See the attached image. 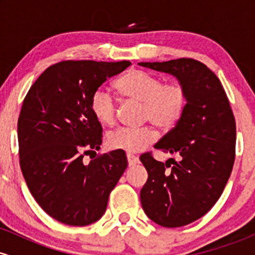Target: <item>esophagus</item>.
Instances as JSON below:
<instances>
[{
    "instance_id": "obj_1",
    "label": "esophagus",
    "mask_w": 255,
    "mask_h": 255,
    "mask_svg": "<svg viewBox=\"0 0 255 255\" xmlns=\"http://www.w3.org/2000/svg\"><path fill=\"white\" fill-rule=\"evenodd\" d=\"M127 160H128V165L129 166H134V165L139 164V158L131 153L127 154Z\"/></svg>"
}]
</instances>
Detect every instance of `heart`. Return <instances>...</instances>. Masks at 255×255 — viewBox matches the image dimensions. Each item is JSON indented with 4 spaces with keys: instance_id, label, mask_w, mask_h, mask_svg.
Instances as JSON below:
<instances>
[{
    "instance_id": "heart-1",
    "label": "heart",
    "mask_w": 255,
    "mask_h": 255,
    "mask_svg": "<svg viewBox=\"0 0 255 255\" xmlns=\"http://www.w3.org/2000/svg\"><path fill=\"white\" fill-rule=\"evenodd\" d=\"M121 97L141 103V121H151L157 127L169 129L182 118L187 107V92L180 84H165L162 78L141 69H131L115 83ZM90 109L101 125L111 126L116 120V104L103 87L92 93ZM157 139L152 126L140 128H119L108 136V145L114 150L136 153L145 150Z\"/></svg>"
}]
</instances>
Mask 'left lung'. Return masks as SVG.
Masks as SVG:
<instances>
[{
	"instance_id": "left-lung-1",
	"label": "left lung",
	"mask_w": 255,
	"mask_h": 255,
	"mask_svg": "<svg viewBox=\"0 0 255 255\" xmlns=\"http://www.w3.org/2000/svg\"><path fill=\"white\" fill-rule=\"evenodd\" d=\"M139 66L172 75L187 92L182 118L154 145L177 154V162L170 158L164 164L150 153L140 157L148 174L140 191L145 213L162 227H183L211 210L229 180L235 160V119L221 81L204 63L178 58Z\"/></svg>"
}]
</instances>
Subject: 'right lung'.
<instances>
[{"label":"right lung","mask_w":255,"mask_h":255,"mask_svg":"<svg viewBox=\"0 0 255 255\" xmlns=\"http://www.w3.org/2000/svg\"><path fill=\"white\" fill-rule=\"evenodd\" d=\"M129 61H63L45 69L24 99L19 120L20 166L31 194L56 221L95 223L128 162L115 150L85 164L102 145V126L90 109L92 93Z\"/></svg>","instance_id":"1"}]
</instances>
